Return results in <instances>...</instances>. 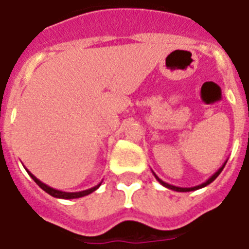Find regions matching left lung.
Instances as JSON below:
<instances>
[{
	"label": "left lung",
	"mask_w": 249,
	"mask_h": 249,
	"mask_svg": "<svg viewBox=\"0 0 249 249\" xmlns=\"http://www.w3.org/2000/svg\"><path fill=\"white\" fill-rule=\"evenodd\" d=\"M225 165H226V162H224L223 166L220 167L219 170L216 171V173L213 174V175H212L211 178H210V179H207V180H206L205 183H202V184H199V185H196V187H192V188H181V187H175V185H171V184L165 183V181H163V180H161V179H160V178L157 177L156 174L153 173V171H152V173H153V175H155V178H156V179H157V181H159V183L161 184V185L169 188V189H171V191H175V192H192V191H197V189H201V188L206 187V185H209L210 183H212V181L215 180L216 178L219 177L220 173L223 171V169H224V166H225Z\"/></svg>",
	"instance_id": "obj_1"
}]
</instances>
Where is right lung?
<instances>
[{"mask_svg":"<svg viewBox=\"0 0 249 249\" xmlns=\"http://www.w3.org/2000/svg\"><path fill=\"white\" fill-rule=\"evenodd\" d=\"M25 170H26V169H25ZM26 171H28V170H26ZM28 174H29L30 178H32V179H33V180L36 181V183H37L38 185H39V187L42 188L44 192H46V193H48V195L52 196V197H54V198H62V199H74V198L84 197V196L90 195L92 192H94L96 189H98V188H100V185H101V183H100L98 185H96V187H93V188H90V189H87V191H82V192H62V191H57V189H53V188L48 187L47 184L42 183V181L34 177L33 174L30 173V171H28Z\"/></svg>","mask_w":249,"mask_h":249,"instance_id":"obj_1","label":"right lung"}]
</instances>
